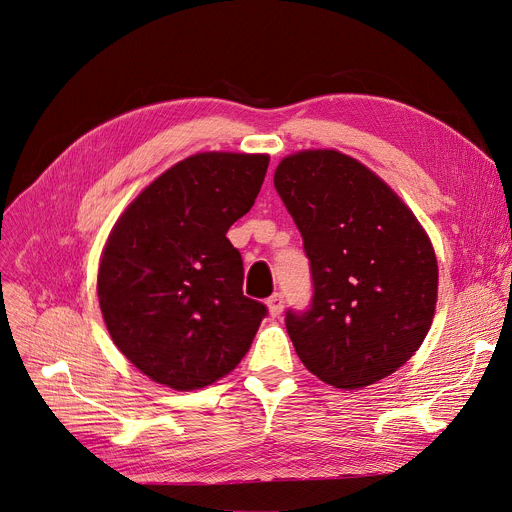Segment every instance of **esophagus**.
Returning <instances> with one entry per match:
<instances>
[{
  "label": "esophagus",
  "mask_w": 512,
  "mask_h": 512,
  "mask_svg": "<svg viewBox=\"0 0 512 512\" xmlns=\"http://www.w3.org/2000/svg\"><path fill=\"white\" fill-rule=\"evenodd\" d=\"M284 294H273L269 300H267V308H269V314L275 318V316H280L282 314V310H284Z\"/></svg>",
  "instance_id": "1"
}]
</instances>
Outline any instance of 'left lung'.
<instances>
[{"mask_svg":"<svg viewBox=\"0 0 512 512\" xmlns=\"http://www.w3.org/2000/svg\"><path fill=\"white\" fill-rule=\"evenodd\" d=\"M273 183L312 273L310 306L286 312L298 357L343 390L394 374L435 314L439 271L427 232L374 171L339 151L290 155Z\"/></svg>","mask_w":512,"mask_h":512,"instance_id":"1","label":"left lung"}]
</instances>
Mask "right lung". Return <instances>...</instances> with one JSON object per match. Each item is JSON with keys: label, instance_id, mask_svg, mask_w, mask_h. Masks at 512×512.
<instances>
[{"label": "right lung", "instance_id": "right-lung-1", "mask_svg": "<svg viewBox=\"0 0 512 512\" xmlns=\"http://www.w3.org/2000/svg\"><path fill=\"white\" fill-rule=\"evenodd\" d=\"M267 165V155H192L112 228L100 308L114 345L153 382L198 390L249 351L267 308L243 294V259L226 232L255 204Z\"/></svg>", "mask_w": 512, "mask_h": 512}]
</instances>
